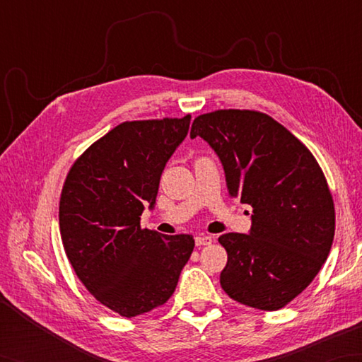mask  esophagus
Wrapping results in <instances>:
<instances>
[{
	"label": "esophagus",
	"instance_id": "1",
	"mask_svg": "<svg viewBox=\"0 0 362 362\" xmlns=\"http://www.w3.org/2000/svg\"><path fill=\"white\" fill-rule=\"evenodd\" d=\"M194 241H196V245H209L213 241V236L211 235H197L194 238Z\"/></svg>",
	"mask_w": 362,
	"mask_h": 362
}]
</instances>
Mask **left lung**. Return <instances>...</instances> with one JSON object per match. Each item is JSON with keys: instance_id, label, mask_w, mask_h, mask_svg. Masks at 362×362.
I'll return each mask as SVG.
<instances>
[{"instance_id": "1", "label": "left lung", "mask_w": 362, "mask_h": 362, "mask_svg": "<svg viewBox=\"0 0 362 362\" xmlns=\"http://www.w3.org/2000/svg\"><path fill=\"white\" fill-rule=\"evenodd\" d=\"M201 136L224 166L228 194L253 209L249 235L226 233L221 286L236 302L275 311L317 275L334 238V204L308 148L286 127L255 110L197 117Z\"/></svg>"}]
</instances>
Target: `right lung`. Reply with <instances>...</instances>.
<instances>
[{
	"label": "right lung",
	"instance_id": "add662e5",
	"mask_svg": "<svg viewBox=\"0 0 362 362\" xmlns=\"http://www.w3.org/2000/svg\"><path fill=\"white\" fill-rule=\"evenodd\" d=\"M183 118L126 121L74 161L64 183V249L91 296L124 317L168 302L194 249L191 235L141 228L161 173L189 129Z\"/></svg>",
	"mask_w": 362,
	"mask_h": 362
}]
</instances>
